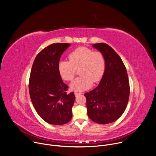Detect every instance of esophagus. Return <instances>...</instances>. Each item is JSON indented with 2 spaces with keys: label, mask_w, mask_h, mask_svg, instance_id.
Segmentation results:
<instances>
[{
  "label": "esophagus",
  "mask_w": 156,
  "mask_h": 156,
  "mask_svg": "<svg viewBox=\"0 0 156 156\" xmlns=\"http://www.w3.org/2000/svg\"><path fill=\"white\" fill-rule=\"evenodd\" d=\"M81 94H82V93H80V92H75V95L76 97H78L79 95H80Z\"/></svg>",
  "instance_id": "1"
}]
</instances>
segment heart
<instances>
[{
  "instance_id": "b5f03b06",
  "label": "heart",
  "mask_w": 156,
  "mask_h": 156,
  "mask_svg": "<svg viewBox=\"0 0 156 156\" xmlns=\"http://www.w3.org/2000/svg\"><path fill=\"white\" fill-rule=\"evenodd\" d=\"M69 61H62L58 64L61 78L72 81L79 69V77L72 81L71 89L83 91L89 88L93 83L101 80L105 70V59L101 52L93 51L87 47H79L69 55Z\"/></svg>"
}]
</instances>
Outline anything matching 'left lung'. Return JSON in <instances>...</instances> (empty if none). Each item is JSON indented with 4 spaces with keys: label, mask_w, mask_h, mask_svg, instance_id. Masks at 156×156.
Segmentation results:
<instances>
[{
    "label": "left lung",
    "mask_w": 156,
    "mask_h": 156,
    "mask_svg": "<svg viewBox=\"0 0 156 156\" xmlns=\"http://www.w3.org/2000/svg\"><path fill=\"white\" fill-rule=\"evenodd\" d=\"M92 46L104 56L105 70L98 86L84 94L87 115L96 123L107 124L124 112L130 95L129 81L125 65L110 46L104 43Z\"/></svg>",
    "instance_id": "obj_1"
}]
</instances>
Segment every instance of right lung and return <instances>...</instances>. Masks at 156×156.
Instances as JSON below:
<instances>
[{
    "mask_svg": "<svg viewBox=\"0 0 156 156\" xmlns=\"http://www.w3.org/2000/svg\"><path fill=\"white\" fill-rule=\"evenodd\" d=\"M70 45L57 43L48 46L37 55L32 67L30 97L38 115L50 124L63 125L72 118L75 96L73 92L67 93L69 87L58 71L61 55Z\"/></svg>",
    "mask_w": 156,
    "mask_h": 156,
    "instance_id": "obj_1",
    "label": "right lung"
}]
</instances>
